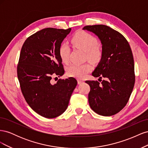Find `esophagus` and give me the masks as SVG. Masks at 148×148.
I'll return each instance as SVG.
<instances>
[{
    "mask_svg": "<svg viewBox=\"0 0 148 148\" xmlns=\"http://www.w3.org/2000/svg\"><path fill=\"white\" fill-rule=\"evenodd\" d=\"M84 82L83 81V80H82V79H78V84H81L82 83H83Z\"/></svg>",
    "mask_w": 148,
    "mask_h": 148,
    "instance_id": "1",
    "label": "esophagus"
}]
</instances>
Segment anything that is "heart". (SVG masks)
Instances as JSON below:
<instances>
[{"mask_svg": "<svg viewBox=\"0 0 148 148\" xmlns=\"http://www.w3.org/2000/svg\"><path fill=\"white\" fill-rule=\"evenodd\" d=\"M71 43L83 51L86 52L88 59L92 62L100 59L102 53L99 48L97 46V39L92 35L84 31H79L76 33L71 39ZM70 47L66 43H62L59 47V56L62 61L66 63L69 60ZM91 70L89 64H71L67 69V74L69 77L78 78H83Z\"/></svg>", "mask_w": 148, "mask_h": 148, "instance_id": "obj_1", "label": "heart"}]
</instances>
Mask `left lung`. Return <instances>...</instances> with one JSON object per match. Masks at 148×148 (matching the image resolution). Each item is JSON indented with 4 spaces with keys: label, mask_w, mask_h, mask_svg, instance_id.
<instances>
[{
    "label": "left lung",
    "mask_w": 148,
    "mask_h": 148,
    "mask_svg": "<svg viewBox=\"0 0 148 148\" xmlns=\"http://www.w3.org/2000/svg\"><path fill=\"white\" fill-rule=\"evenodd\" d=\"M83 30L96 35L102 44L101 59L92 73L97 81H86L90 91L88 101L92 110L103 116L115 115L126 106L135 82L132 49L123 36L106 25L86 26Z\"/></svg>",
    "instance_id": "obj_1"
}]
</instances>
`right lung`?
Instances as JSON below:
<instances>
[{"label": "right lung", "instance_id": "add662e5", "mask_svg": "<svg viewBox=\"0 0 148 148\" xmlns=\"http://www.w3.org/2000/svg\"><path fill=\"white\" fill-rule=\"evenodd\" d=\"M71 29H42L26 39L21 49L17 76L21 92L31 108L44 117L63 114L77 85L73 77L51 82L53 75L65 73L59 50Z\"/></svg>", "mask_w": 148, "mask_h": 148}]
</instances>
